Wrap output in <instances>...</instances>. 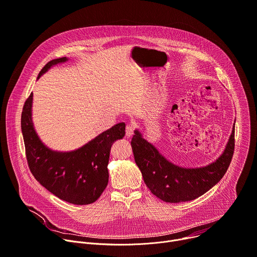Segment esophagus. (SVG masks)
Returning a JSON list of instances; mask_svg holds the SVG:
<instances>
[{"label": "esophagus", "instance_id": "1", "mask_svg": "<svg viewBox=\"0 0 257 257\" xmlns=\"http://www.w3.org/2000/svg\"><path fill=\"white\" fill-rule=\"evenodd\" d=\"M134 125L133 124H126V127H125V137L126 138H130L134 135Z\"/></svg>", "mask_w": 257, "mask_h": 257}]
</instances>
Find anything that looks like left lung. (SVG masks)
<instances>
[{
	"instance_id": "8db88e82",
	"label": "left lung",
	"mask_w": 257,
	"mask_h": 257,
	"mask_svg": "<svg viewBox=\"0 0 257 257\" xmlns=\"http://www.w3.org/2000/svg\"><path fill=\"white\" fill-rule=\"evenodd\" d=\"M235 123L222 155L213 163L198 168L173 164L135 131L132 148L136 164L151 192L166 202H182L197 198L216 185L225 175L234 153Z\"/></svg>"
}]
</instances>
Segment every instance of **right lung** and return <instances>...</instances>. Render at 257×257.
<instances>
[{
    "label": "right lung",
    "mask_w": 257,
    "mask_h": 257,
    "mask_svg": "<svg viewBox=\"0 0 257 257\" xmlns=\"http://www.w3.org/2000/svg\"><path fill=\"white\" fill-rule=\"evenodd\" d=\"M66 57L48 62L39 79L51 67L67 62ZM33 93L25 101L21 130L26 158L35 179L59 198L74 204H89L99 198L108 184V160L112 144L125 135V123L111 128L70 152L54 151L39 139L32 122Z\"/></svg>",
    "instance_id": "right-lung-1"
}]
</instances>
